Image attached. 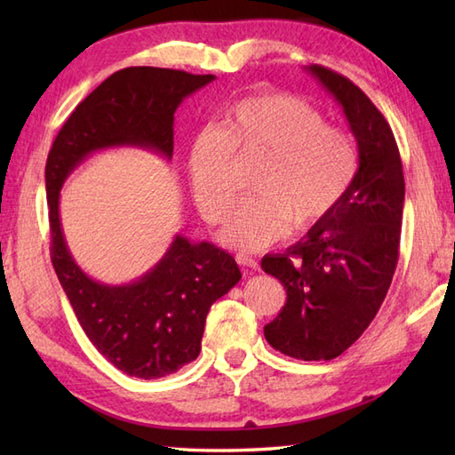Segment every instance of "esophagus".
Masks as SVG:
<instances>
[{"mask_svg": "<svg viewBox=\"0 0 455 455\" xmlns=\"http://www.w3.org/2000/svg\"><path fill=\"white\" fill-rule=\"evenodd\" d=\"M236 262L243 266V267H248V269H258V262L256 258L248 256V254H236Z\"/></svg>", "mask_w": 455, "mask_h": 455, "instance_id": "esophagus-1", "label": "esophagus"}]
</instances>
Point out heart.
<instances>
[{"instance_id":"heart-1","label":"heart","mask_w":455,"mask_h":455,"mask_svg":"<svg viewBox=\"0 0 455 455\" xmlns=\"http://www.w3.org/2000/svg\"><path fill=\"white\" fill-rule=\"evenodd\" d=\"M266 158L252 191L220 230L228 248L258 252L279 243L293 225L308 230L332 215L357 172V148L347 132L326 127L313 105L269 93L236 101L220 129L191 142L188 173L201 217L215 225L236 196L235 160Z\"/></svg>"}]
</instances>
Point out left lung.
I'll list each match as a JSON object with an SVG mask.
<instances>
[{"label":"left lung","mask_w":455,"mask_h":455,"mask_svg":"<svg viewBox=\"0 0 455 455\" xmlns=\"http://www.w3.org/2000/svg\"><path fill=\"white\" fill-rule=\"evenodd\" d=\"M307 72L340 103L357 142L355 178L340 205L285 250L262 258L287 301L264 326L272 347L297 360H332L375 318L399 259L404 203L401 154L371 100L324 66Z\"/></svg>","instance_id":"left-lung-1"}]
</instances>
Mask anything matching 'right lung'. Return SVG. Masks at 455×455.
Masks as SVG:
<instances>
[{"mask_svg":"<svg viewBox=\"0 0 455 455\" xmlns=\"http://www.w3.org/2000/svg\"><path fill=\"white\" fill-rule=\"evenodd\" d=\"M212 80V74L152 66L115 72L74 109L46 158L51 258L58 282L100 354L140 379L166 377L196 360L211 305L243 274L225 250L176 235L160 262L132 283L95 282L68 250L58 212L60 189L95 150L139 147L172 160L173 113Z\"/></svg>","mask_w":455,"mask_h":455,"instance_id":"obj_1","label":"right lung"}]
</instances>
